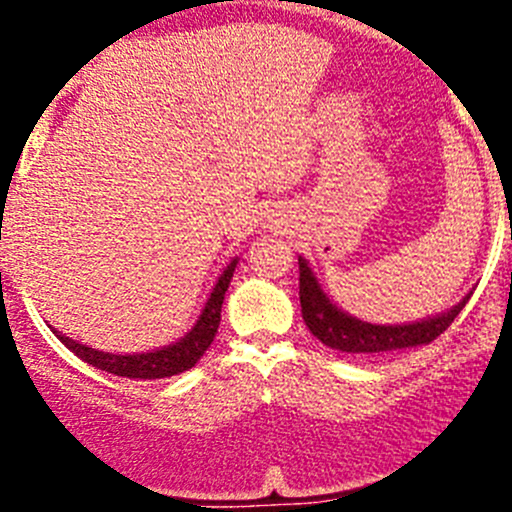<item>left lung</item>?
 <instances>
[{
	"mask_svg": "<svg viewBox=\"0 0 512 512\" xmlns=\"http://www.w3.org/2000/svg\"><path fill=\"white\" fill-rule=\"evenodd\" d=\"M466 302L468 297L461 304H456L451 312L441 314V317L423 319V322L416 324H396V327L366 324L334 307L327 294L322 292V287L317 285L307 262L299 257V304H302L304 324H307V329L319 342L332 349H339V352L386 354L396 352V349L431 344L433 339L441 337L451 327L458 312L466 307Z\"/></svg>",
	"mask_w": 512,
	"mask_h": 512,
	"instance_id": "obj_1",
	"label": "left lung"
}]
</instances>
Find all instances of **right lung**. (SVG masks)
I'll return each mask as SVG.
<instances>
[{
  "label": "right lung",
  "instance_id": "add662e5",
  "mask_svg": "<svg viewBox=\"0 0 512 512\" xmlns=\"http://www.w3.org/2000/svg\"><path fill=\"white\" fill-rule=\"evenodd\" d=\"M237 262L232 260V265L220 275L218 285H215L213 294H210L208 304H205L203 314H200L198 324L193 327V332L185 334L180 342L170 344V347L158 349L151 354H103L96 349L84 347V344H76L74 339L64 337L54 329L56 337L61 339L64 347H69L79 359H84L86 364L96 366V369L108 371V374L126 376V379H165V376H175L180 371H188L190 366L198 364V359L208 352V347L213 344L215 334L220 327V312H223V299L227 287H230L232 272H235Z\"/></svg>",
  "mask_w": 512,
  "mask_h": 512
}]
</instances>
